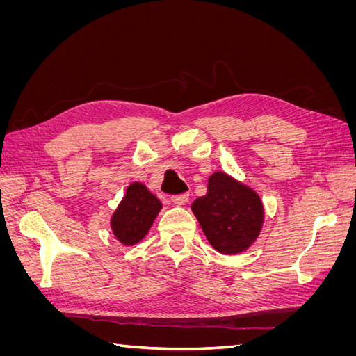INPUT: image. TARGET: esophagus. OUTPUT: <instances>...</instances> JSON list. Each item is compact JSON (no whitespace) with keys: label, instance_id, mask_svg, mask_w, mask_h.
<instances>
[{"label":"esophagus","instance_id":"1","mask_svg":"<svg viewBox=\"0 0 356 356\" xmlns=\"http://www.w3.org/2000/svg\"><path fill=\"white\" fill-rule=\"evenodd\" d=\"M172 203L177 204V207H182V204H186L188 202V195H177V196H172L170 197Z\"/></svg>","mask_w":356,"mask_h":356}]
</instances>
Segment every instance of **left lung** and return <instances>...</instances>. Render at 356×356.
<instances>
[{
    "label": "left lung",
    "mask_w": 356,
    "mask_h": 356,
    "mask_svg": "<svg viewBox=\"0 0 356 356\" xmlns=\"http://www.w3.org/2000/svg\"><path fill=\"white\" fill-rule=\"evenodd\" d=\"M209 243L221 254H239L260 234L264 209L257 193L224 172L208 179L207 195L191 204Z\"/></svg>",
    "instance_id": "left-lung-1"
}]
</instances>
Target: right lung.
Segmentation results:
<instances>
[{"label":"right lung","instance_id":"obj_1","mask_svg":"<svg viewBox=\"0 0 356 356\" xmlns=\"http://www.w3.org/2000/svg\"><path fill=\"white\" fill-rule=\"evenodd\" d=\"M161 209V202L141 182L127 187L123 200L113 213L111 229L123 245H135L152 227Z\"/></svg>","mask_w":356,"mask_h":356}]
</instances>
